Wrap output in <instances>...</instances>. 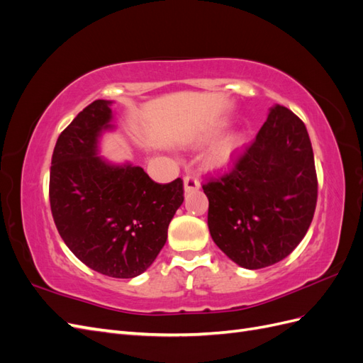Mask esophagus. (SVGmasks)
Masks as SVG:
<instances>
[{"label":"esophagus","instance_id":"34e87169","mask_svg":"<svg viewBox=\"0 0 363 363\" xmlns=\"http://www.w3.org/2000/svg\"><path fill=\"white\" fill-rule=\"evenodd\" d=\"M183 182H184V192H195V191H199L200 189V180L195 177V175H192V174H188L186 175V177L183 179Z\"/></svg>","mask_w":363,"mask_h":363}]
</instances>
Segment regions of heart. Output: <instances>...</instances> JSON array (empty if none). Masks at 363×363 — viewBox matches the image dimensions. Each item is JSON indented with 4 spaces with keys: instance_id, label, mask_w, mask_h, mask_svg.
I'll return each mask as SVG.
<instances>
[{
    "instance_id": "obj_1",
    "label": "heart",
    "mask_w": 363,
    "mask_h": 363,
    "mask_svg": "<svg viewBox=\"0 0 363 363\" xmlns=\"http://www.w3.org/2000/svg\"><path fill=\"white\" fill-rule=\"evenodd\" d=\"M219 133H221V128H213L204 136V140H211L216 138ZM244 145H245V138L242 135L239 133L230 135L223 140H219L218 144L208 151L206 162L211 168H216V169L225 168L235 160V157L239 155V151L242 150Z\"/></svg>"
}]
</instances>
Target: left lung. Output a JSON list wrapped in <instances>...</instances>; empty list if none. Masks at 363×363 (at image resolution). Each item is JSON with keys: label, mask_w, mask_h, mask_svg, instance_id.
<instances>
[{"label": "left lung", "mask_w": 363, "mask_h": 363, "mask_svg": "<svg viewBox=\"0 0 363 363\" xmlns=\"http://www.w3.org/2000/svg\"><path fill=\"white\" fill-rule=\"evenodd\" d=\"M213 242L239 267L260 269L295 250L313 219L318 180L303 121L274 106L232 169L203 184Z\"/></svg>", "instance_id": "8db88e82"}]
</instances>
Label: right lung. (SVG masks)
Wrapping results in <instances>:
<instances>
[{"instance_id": "add662e5", "label": "right lung", "mask_w": 363, "mask_h": 363, "mask_svg": "<svg viewBox=\"0 0 363 363\" xmlns=\"http://www.w3.org/2000/svg\"><path fill=\"white\" fill-rule=\"evenodd\" d=\"M112 101L96 100L74 118L54 147L50 204L63 242L86 267L115 279L147 271L183 203V180L160 184L140 167L112 164L98 138L112 128Z\"/></svg>"}]
</instances>
